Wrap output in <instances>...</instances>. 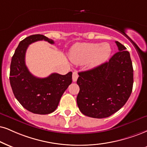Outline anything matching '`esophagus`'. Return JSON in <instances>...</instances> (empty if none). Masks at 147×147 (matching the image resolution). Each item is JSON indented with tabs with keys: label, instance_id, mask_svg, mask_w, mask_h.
Instances as JSON below:
<instances>
[{
	"label": "esophagus",
	"instance_id": "obj_1",
	"mask_svg": "<svg viewBox=\"0 0 147 147\" xmlns=\"http://www.w3.org/2000/svg\"><path fill=\"white\" fill-rule=\"evenodd\" d=\"M78 78V74L76 71L73 72V74H72V79H73L74 82H76Z\"/></svg>",
	"mask_w": 147,
	"mask_h": 147
}]
</instances>
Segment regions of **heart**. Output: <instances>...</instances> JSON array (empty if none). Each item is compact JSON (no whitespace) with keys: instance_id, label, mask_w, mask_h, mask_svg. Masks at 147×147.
I'll return each instance as SVG.
<instances>
[{"instance_id":"b5f03b06","label":"heart","mask_w":147,"mask_h":147,"mask_svg":"<svg viewBox=\"0 0 147 147\" xmlns=\"http://www.w3.org/2000/svg\"><path fill=\"white\" fill-rule=\"evenodd\" d=\"M111 47L108 43H77L71 49L70 59L74 63L89 62L91 66H97L109 57Z\"/></svg>"}]
</instances>
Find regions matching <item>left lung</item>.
<instances>
[{"label":"left lung","instance_id":"obj_1","mask_svg":"<svg viewBox=\"0 0 147 147\" xmlns=\"http://www.w3.org/2000/svg\"><path fill=\"white\" fill-rule=\"evenodd\" d=\"M115 43L119 52L108 62L78 73L77 104L87 117H110L125 104L131 93L134 70L129 52L119 41Z\"/></svg>","mask_w":147,"mask_h":147}]
</instances>
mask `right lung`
<instances>
[{
	"label": "right lung",
	"instance_id": "1",
	"mask_svg": "<svg viewBox=\"0 0 147 147\" xmlns=\"http://www.w3.org/2000/svg\"><path fill=\"white\" fill-rule=\"evenodd\" d=\"M54 41L43 35H32L20 42L10 66V84L17 100L25 109L35 114L48 115L57 109L65 90L72 82V72L65 75L54 73L44 78L34 76L25 63L28 46L37 41Z\"/></svg>",
	"mask_w": 147,
	"mask_h": 147
}]
</instances>
